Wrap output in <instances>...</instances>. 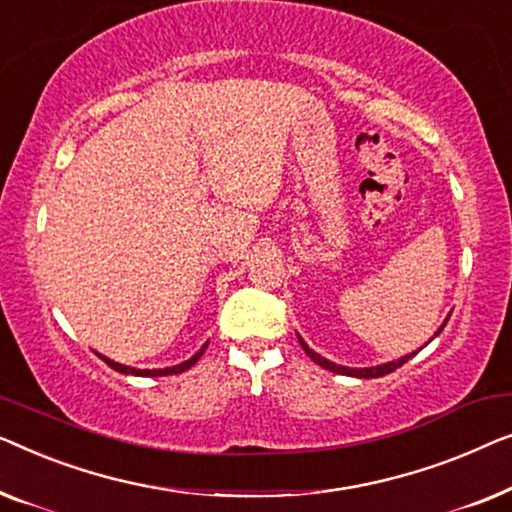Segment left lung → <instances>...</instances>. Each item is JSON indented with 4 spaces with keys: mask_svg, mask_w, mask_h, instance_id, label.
Listing matches in <instances>:
<instances>
[{
    "mask_svg": "<svg viewBox=\"0 0 512 512\" xmlns=\"http://www.w3.org/2000/svg\"><path fill=\"white\" fill-rule=\"evenodd\" d=\"M448 320H450V315H448V318H445V322H448ZM445 322H443L441 329H438L434 336L441 334L443 327H445ZM299 343H301V348H304L306 355L311 357L315 364H320L322 369H327V371H334V373H341V376H352V378H380V376H387V373L397 371L399 366L406 364L410 357H415V355H417V352H410V355L401 357V359H394V362L378 364V366H369V369H348V366H341V364H334V362H329V359H325V357H322V355H318V352H315V350L308 348V345L304 343V338H301V336H299Z\"/></svg>",
    "mask_w": 512,
    "mask_h": 512,
    "instance_id": "1",
    "label": "left lung"
}]
</instances>
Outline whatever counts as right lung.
Masks as SVG:
<instances>
[{"mask_svg": "<svg viewBox=\"0 0 512 512\" xmlns=\"http://www.w3.org/2000/svg\"><path fill=\"white\" fill-rule=\"evenodd\" d=\"M206 345H201V350L197 352V355H192L190 359H185V362L176 364V366H169V369H132V366L118 364V362H113V359H109V357H102V355H99V357H102L104 362L111 366V369H115L118 373H125V376H150V378H157V376H174V373H183V371L190 369V366L197 364V359L204 355Z\"/></svg>", "mask_w": 512, "mask_h": 512, "instance_id": "right-lung-1", "label": "right lung"}]
</instances>
